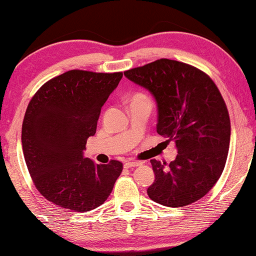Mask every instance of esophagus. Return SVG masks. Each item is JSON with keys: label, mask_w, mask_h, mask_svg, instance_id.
Segmentation results:
<instances>
[{"label": "esophagus", "mask_w": 256, "mask_h": 256, "mask_svg": "<svg viewBox=\"0 0 256 256\" xmlns=\"http://www.w3.org/2000/svg\"><path fill=\"white\" fill-rule=\"evenodd\" d=\"M141 162H132V160H127V162H124V166L127 168V169H129V168H135V166H141Z\"/></svg>", "instance_id": "obj_1"}]
</instances>
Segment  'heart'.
I'll list each match as a JSON object with an SVG mask.
<instances>
[{"label": "heart", "mask_w": 256, "mask_h": 256, "mask_svg": "<svg viewBox=\"0 0 256 256\" xmlns=\"http://www.w3.org/2000/svg\"><path fill=\"white\" fill-rule=\"evenodd\" d=\"M141 100H146L149 101L148 98H146V96H143V94H136V96H134L132 98V101L130 102H132V101H141Z\"/></svg>", "instance_id": "1"}]
</instances>
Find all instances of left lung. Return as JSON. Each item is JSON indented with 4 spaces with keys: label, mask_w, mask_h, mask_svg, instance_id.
Listing matches in <instances>:
<instances>
[{
    "label": "left lung",
    "mask_w": 256,
    "mask_h": 256,
    "mask_svg": "<svg viewBox=\"0 0 256 256\" xmlns=\"http://www.w3.org/2000/svg\"><path fill=\"white\" fill-rule=\"evenodd\" d=\"M124 73L152 93L157 132L178 152L169 164L150 160L155 180L146 190L149 198L168 208L197 202L222 176L228 154L230 122L218 87L200 70L170 59Z\"/></svg>",
    "instance_id": "left-lung-1"
}]
</instances>
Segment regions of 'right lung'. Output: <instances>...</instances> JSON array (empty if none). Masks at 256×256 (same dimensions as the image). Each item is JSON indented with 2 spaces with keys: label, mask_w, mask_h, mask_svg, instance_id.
<instances>
[{
  "label": "right lung",
  "mask_w": 256,
  "mask_h": 256,
  "mask_svg": "<svg viewBox=\"0 0 256 256\" xmlns=\"http://www.w3.org/2000/svg\"><path fill=\"white\" fill-rule=\"evenodd\" d=\"M121 79L122 72L72 70L45 82L26 108L22 146L28 170L37 190L66 211L104 204L120 176L121 162L96 164L84 150Z\"/></svg>",
  "instance_id": "1"
}]
</instances>
